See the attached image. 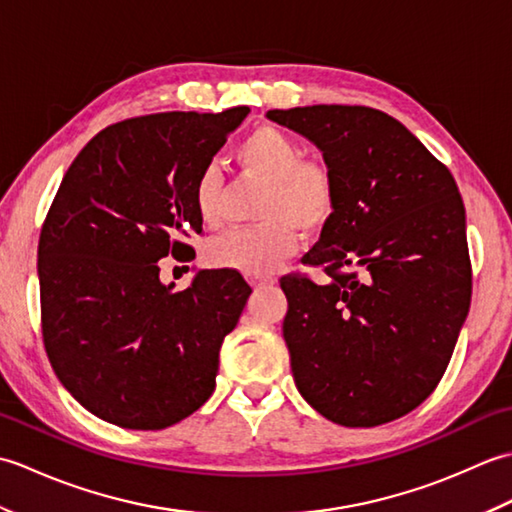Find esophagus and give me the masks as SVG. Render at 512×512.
<instances>
[{
    "instance_id": "esophagus-1",
    "label": "esophagus",
    "mask_w": 512,
    "mask_h": 512,
    "mask_svg": "<svg viewBox=\"0 0 512 512\" xmlns=\"http://www.w3.org/2000/svg\"><path fill=\"white\" fill-rule=\"evenodd\" d=\"M250 284H253L255 288L270 286V284H275V277H250Z\"/></svg>"
}]
</instances>
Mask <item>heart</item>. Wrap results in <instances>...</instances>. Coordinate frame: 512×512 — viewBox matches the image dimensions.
Returning a JSON list of instances; mask_svg holds the SVG:
<instances>
[{"instance_id":"1","label":"heart","mask_w":512,"mask_h":512,"mask_svg":"<svg viewBox=\"0 0 512 512\" xmlns=\"http://www.w3.org/2000/svg\"><path fill=\"white\" fill-rule=\"evenodd\" d=\"M235 158L244 176L266 182L257 206V220L264 222L213 239L209 259L217 268L264 277L295 253L299 228L317 235L334 220L339 206L336 178L330 165L303 158L299 140L273 125L253 129L237 145ZM193 204L204 226L224 224L226 184L215 165H206L195 178Z\"/></svg>"}]
</instances>
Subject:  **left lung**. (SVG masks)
Returning a JSON list of instances; mask_svg holds the SVG:
<instances>
[{"mask_svg": "<svg viewBox=\"0 0 512 512\" xmlns=\"http://www.w3.org/2000/svg\"><path fill=\"white\" fill-rule=\"evenodd\" d=\"M266 116L323 151L339 191L334 220L303 257L328 284L281 277L297 389L343 427L405 416L438 387L471 306L458 184L405 125L372 107Z\"/></svg>", "mask_w": 512, "mask_h": 512, "instance_id": "1", "label": "left lung"}]
</instances>
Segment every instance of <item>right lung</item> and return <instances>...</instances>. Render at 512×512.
Here are the masks:
<instances>
[{"instance_id":"obj_1","label":"right lung","mask_w":512,"mask_h":512,"mask_svg":"<svg viewBox=\"0 0 512 512\" xmlns=\"http://www.w3.org/2000/svg\"><path fill=\"white\" fill-rule=\"evenodd\" d=\"M248 112L127 118L65 171L39 237L41 332L54 374L101 420L158 431L213 394L250 286L224 268L173 292L158 259L195 257L193 182Z\"/></svg>"}]
</instances>
